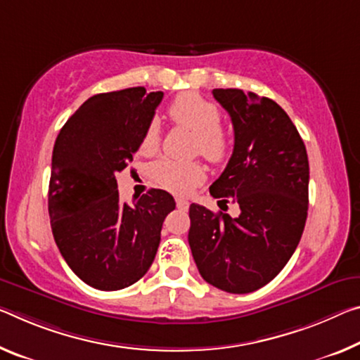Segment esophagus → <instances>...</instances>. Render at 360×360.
<instances>
[{"instance_id": "34e87169", "label": "esophagus", "mask_w": 360, "mask_h": 360, "mask_svg": "<svg viewBox=\"0 0 360 360\" xmlns=\"http://www.w3.org/2000/svg\"><path fill=\"white\" fill-rule=\"evenodd\" d=\"M176 207L179 210H187L189 208V202L184 200V198H176Z\"/></svg>"}]
</instances>
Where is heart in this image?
Segmentation results:
<instances>
[{
    "label": "heart",
    "instance_id": "obj_1",
    "mask_svg": "<svg viewBox=\"0 0 360 360\" xmlns=\"http://www.w3.org/2000/svg\"><path fill=\"white\" fill-rule=\"evenodd\" d=\"M168 115L176 124L195 133L193 150L210 160L221 162L231 152V136L221 127V112L213 102L197 93H182L176 96L168 107ZM158 147V128L149 124L142 134L139 149L142 153H152ZM152 176L160 186L174 193H187L200 184L205 178L200 165L181 163L173 160H160L152 168Z\"/></svg>",
    "mask_w": 360,
    "mask_h": 360
}]
</instances>
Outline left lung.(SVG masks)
I'll return each instance as SVG.
<instances>
[{
  "label": "left lung",
  "instance_id": "1",
  "mask_svg": "<svg viewBox=\"0 0 360 360\" xmlns=\"http://www.w3.org/2000/svg\"><path fill=\"white\" fill-rule=\"evenodd\" d=\"M231 115L233 152L210 186L219 203L236 202L238 218L202 205L189 208V245L200 276L227 293L269 283L303 236L309 198L304 142L283 108L242 89H213Z\"/></svg>",
  "mask_w": 360,
  "mask_h": 360
}]
</instances>
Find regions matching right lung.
Masks as SVG:
<instances>
[{
  "label": "right lung",
  "mask_w": 360,
  "mask_h": 360,
  "mask_svg": "<svg viewBox=\"0 0 360 360\" xmlns=\"http://www.w3.org/2000/svg\"><path fill=\"white\" fill-rule=\"evenodd\" d=\"M162 91L136 86L89 98L57 136L48 192L51 229L68 267L89 287L133 285L155 258L163 221L176 203L150 189L120 200L117 173L133 162Z\"/></svg>",
  "instance_id": "1"
}]
</instances>
